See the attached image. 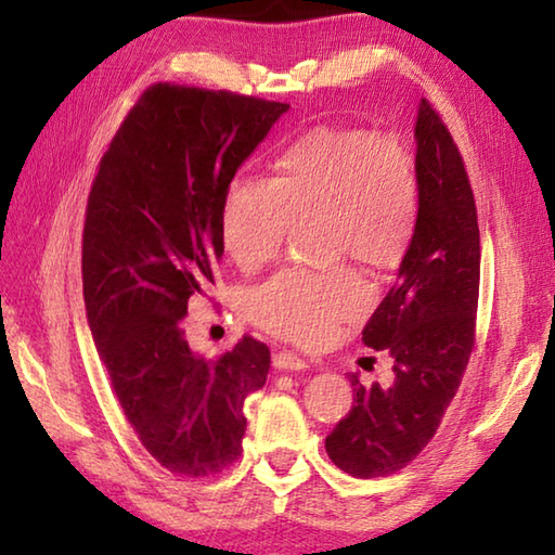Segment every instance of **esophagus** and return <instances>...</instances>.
I'll return each mask as SVG.
<instances>
[{
	"mask_svg": "<svg viewBox=\"0 0 555 555\" xmlns=\"http://www.w3.org/2000/svg\"><path fill=\"white\" fill-rule=\"evenodd\" d=\"M274 367L276 370H281V372H300V370H308L310 364L305 362L302 358H298V356H293V352H286V350H279V352H274Z\"/></svg>",
	"mask_w": 555,
	"mask_h": 555,
	"instance_id": "1",
	"label": "esophagus"
}]
</instances>
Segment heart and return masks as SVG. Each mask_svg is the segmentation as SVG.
Returning <instances> with one entry per match:
<instances>
[{
  "instance_id": "b5f03b06",
  "label": "heart",
  "mask_w": 555,
  "mask_h": 555,
  "mask_svg": "<svg viewBox=\"0 0 555 555\" xmlns=\"http://www.w3.org/2000/svg\"><path fill=\"white\" fill-rule=\"evenodd\" d=\"M420 169L405 140L370 128L320 126L281 152L276 176L235 179L223 197L221 238L243 271L271 262L296 219L322 217L334 259L388 269L415 238ZM367 293L348 269H288L247 291L245 314L279 338L317 346L358 317Z\"/></svg>"
}]
</instances>
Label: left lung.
Segmentation results:
<instances>
[{
    "instance_id": "8db88e82",
    "label": "left lung",
    "mask_w": 555,
    "mask_h": 555,
    "mask_svg": "<svg viewBox=\"0 0 555 555\" xmlns=\"http://www.w3.org/2000/svg\"><path fill=\"white\" fill-rule=\"evenodd\" d=\"M420 221L396 286L362 328L364 346L393 358L391 386L350 374L352 408L326 436L344 473L372 479L403 469L427 446L455 398L475 348L479 223L453 135L427 100L417 126Z\"/></svg>"
}]
</instances>
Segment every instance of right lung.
Segmentation results:
<instances>
[{
	"label": "right lung",
	"instance_id": "obj_1",
	"mask_svg": "<svg viewBox=\"0 0 555 555\" xmlns=\"http://www.w3.org/2000/svg\"><path fill=\"white\" fill-rule=\"evenodd\" d=\"M286 109L155 82L90 188L80 262L90 332L128 424L173 475L229 469L243 453L245 398L267 382L262 340L245 334L205 360L188 348L183 317L215 286L229 183Z\"/></svg>",
	"mask_w": 555,
	"mask_h": 555
}]
</instances>
